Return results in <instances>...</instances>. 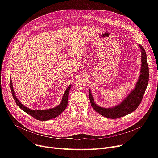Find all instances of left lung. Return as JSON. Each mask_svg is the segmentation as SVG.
Wrapping results in <instances>:
<instances>
[{
	"label": "left lung",
	"mask_w": 158,
	"mask_h": 158,
	"mask_svg": "<svg viewBox=\"0 0 158 158\" xmlns=\"http://www.w3.org/2000/svg\"><path fill=\"white\" fill-rule=\"evenodd\" d=\"M139 46L142 51V67H141L140 76L135 89L121 104L111 108L99 107L95 104L92 93L89 90V101L92 107L94 110L103 117L111 119L119 118L124 117L135 111L142 102L148 85L149 74L145 51L142 45H139Z\"/></svg>",
	"instance_id": "1"
}]
</instances>
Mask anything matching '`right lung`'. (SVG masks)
<instances>
[{"mask_svg": "<svg viewBox=\"0 0 158 158\" xmlns=\"http://www.w3.org/2000/svg\"><path fill=\"white\" fill-rule=\"evenodd\" d=\"M12 84H13L12 81H10V86H11V93H12L13 97L14 98L16 104H17V106L23 111L27 113L29 115L32 116L33 118H36L38 120L45 121V120H48L52 119L54 118H56V117H57L58 115H60L61 113H63V111L66 109V106H67L69 93L70 89L71 88V85H70L67 88V89H66L65 92L63 95V98H62V101L59 106H57L56 107H54V108L49 109V110H30V109L27 108V107L22 104L21 102H20V101H19L18 98H16V97L14 93V90L13 88Z\"/></svg>", "mask_w": 158, "mask_h": 158, "instance_id": "obj_1", "label": "right lung"}]
</instances>
